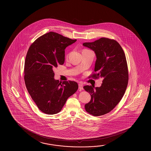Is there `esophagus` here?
<instances>
[{"label": "esophagus", "instance_id": "obj_1", "mask_svg": "<svg viewBox=\"0 0 151 151\" xmlns=\"http://www.w3.org/2000/svg\"><path fill=\"white\" fill-rule=\"evenodd\" d=\"M78 88H79L80 91L83 90V84H79V85H78Z\"/></svg>", "mask_w": 151, "mask_h": 151}]
</instances>
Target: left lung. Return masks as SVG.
Segmentation results:
<instances>
[{
	"instance_id": "left-lung-1",
	"label": "left lung",
	"mask_w": 151,
	"mask_h": 151,
	"mask_svg": "<svg viewBox=\"0 0 151 151\" xmlns=\"http://www.w3.org/2000/svg\"><path fill=\"white\" fill-rule=\"evenodd\" d=\"M83 45L93 50L96 56L94 71L97 73L90 77L103 78L99 87L84 86L91 96L85 108L89 114L101 116L114 109L126 91L129 73L125 55L119 42L107 38L84 42Z\"/></svg>"
}]
</instances>
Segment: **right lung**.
Instances as JSON below:
<instances>
[{"label":"right lung","instance_id":"right-lung-1","mask_svg":"<svg viewBox=\"0 0 151 151\" xmlns=\"http://www.w3.org/2000/svg\"><path fill=\"white\" fill-rule=\"evenodd\" d=\"M72 40L50 32L31 45L25 60L24 80L28 91L38 108L45 114H57L67 99L78 89L76 82L60 83L53 68L65 62V50L74 43Z\"/></svg>","mask_w":151,"mask_h":151}]
</instances>
